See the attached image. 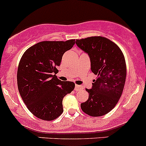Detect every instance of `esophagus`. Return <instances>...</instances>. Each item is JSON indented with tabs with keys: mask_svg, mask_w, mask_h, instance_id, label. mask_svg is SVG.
I'll list each match as a JSON object with an SVG mask.
<instances>
[{
	"mask_svg": "<svg viewBox=\"0 0 146 146\" xmlns=\"http://www.w3.org/2000/svg\"><path fill=\"white\" fill-rule=\"evenodd\" d=\"M83 89H84V88H83V86H82L77 85V84H76V85H75V88H74L75 91H82V90H83Z\"/></svg>",
	"mask_w": 146,
	"mask_h": 146,
	"instance_id": "34e87169",
	"label": "esophagus"
}]
</instances>
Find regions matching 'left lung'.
<instances>
[{
	"mask_svg": "<svg viewBox=\"0 0 146 146\" xmlns=\"http://www.w3.org/2000/svg\"><path fill=\"white\" fill-rule=\"evenodd\" d=\"M79 48L88 53L91 71L97 75L92 88L81 108L91 117H100L112 110L118 103L125 84L127 67L123 52L108 38L91 36L76 39Z\"/></svg>",
	"mask_w": 146,
	"mask_h": 146,
	"instance_id": "left-lung-1",
	"label": "left lung"
}]
</instances>
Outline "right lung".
Here are the masks:
<instances>
[{
    "instance_id": "obj_1",
    "label": "right lung",
    "mask_w": 146,
    "mask_h": 146,
    "mask_svg": "<svg viewBox=\"0 0 146 146\" xmlns=\"http://www.w3.org/2000/svg\"><path fill=\"white\" fill-rule=\"evenodd\" d=\"M75 39L41 41L31 46L21 58L17 69L19 94L36 117L52 121L63 112L62 99L74 88L72 82H62L55 75L62 55Z\"/></svg>"
}]
</instances>
